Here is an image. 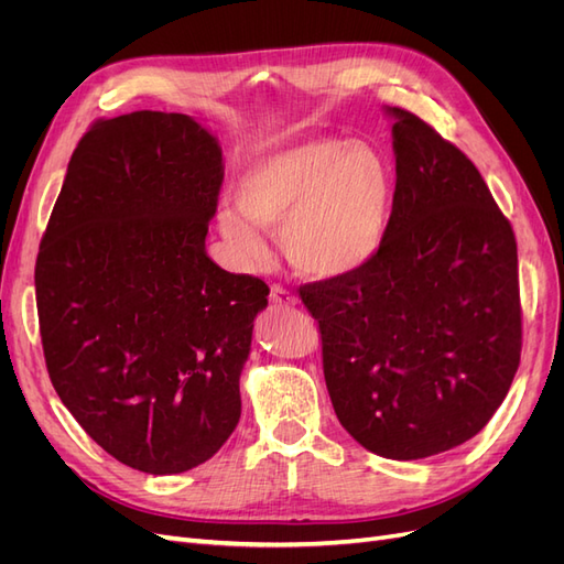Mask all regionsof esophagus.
Wrapping results in <instances>:
<instances>
[{
    "mask_svg": "<svg viewBox=\"0 0 564 564\" xmlns=\"http://www.w3.org/2000/svg\"><path fill=\"white\" fill-rule=\"evenodd\" d=\"M270 301L275 305H296L299 303V299L292 292H289V289H284L280 284L270 286Z\"/></svg>",
    "mask_w": 564,
    "mask_h": 564,
    "instance_id": "obj_1",
    "label": "esophagus"
}]
</instances>
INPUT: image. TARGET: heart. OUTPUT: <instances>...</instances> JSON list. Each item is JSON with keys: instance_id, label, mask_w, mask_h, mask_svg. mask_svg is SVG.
Instances as JSON below:
<instances>
[{"instance_id": "1", "label": "heart", "mask_w": 564, "mask_h": 564, "mask_svg": "<svg viewBox=\"0 0 564 564\" xmlns=\"http://www.w3.org/2000/svg\"><path fill=\"white\" fill-rule=\"evenodd\" d=\"M392 195L390 166L377 148L319 135L249 160L235 185L237 209H218L216 226L245 265L265 259L261 227L280 230L299 272L332 280L352 275L381 251Z\"/></svg>"}]
</instances>
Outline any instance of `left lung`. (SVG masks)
Here are the masks:
<instances>
[{
    "mask_svg": "<svg viewBox=\"0 0 564 564\" xmlns=\"http://www.w3.org/2000/svg\"><path fill=\"white\" fill-rule=\"evenodd\" d=\"M381 251L352 275L303 284L340 425L373 454L414 460L480 433L520 365L518 245L485 178L402 108Z\"/></svg>",
    "mask_w": 564,
    "mask_h": 564,
    "instance_id": "8db88e82",
    "label": "left lung"
}]
</instances>
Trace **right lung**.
<instances>
[{
    "label": "right lung",
    "mask_w": 564,
    "mask_h": 564,
    "mask_svg": "<svg viewBox=\"0 0 564 564\" xmlns=\"http://www.w3.org/2000/svg\"><path fill=\"white\" fill-rule=\"evenodd\" d=\"M220 183V145L193 117L98 119L37 253L51 383L96 445L150 475L204 464L242 412L240 373L270 289L207 256Z\"/></svg>",
    "instance_id": "obj_1"
}]
</instances>
